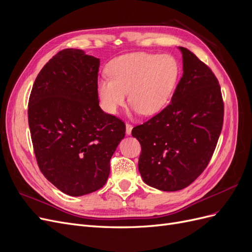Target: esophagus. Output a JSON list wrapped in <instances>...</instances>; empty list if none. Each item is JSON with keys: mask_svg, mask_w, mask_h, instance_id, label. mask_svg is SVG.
I'll list each match as a JSON object with an SVG mask.
<instances>
[{"mask_svg": "<svg viewBox=\"0 0 252 252\" xmlns=\"http://www.w3.org/2000/svg\"><path fill=\"white\" fill-rule=\"evenodd\" d=\"M132 131V125L130 124H126V134L127 135H130Z\"/></svg>", "mask_w": 252, "mask_h": 252, "instance_id": "34e87169", "label": "esophagus"}]
</instances>
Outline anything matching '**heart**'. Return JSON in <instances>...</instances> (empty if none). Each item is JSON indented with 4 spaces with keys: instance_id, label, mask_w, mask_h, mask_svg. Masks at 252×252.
Instances as JSON below:
<instances>
[{
    "instance_id": "heart-1",
    "label": "heart",
    "mask_w": 252,
    "mask_h": 252,
    "mask_svg": "<svg viewBox=\"0 0 252 252\" xmlns=\"http://www.w3.org/2000/svg\"><path fill=\"white\" fill-rule=\"evenodd\" d=\"M109 78L100 79L96 91L103 108L117 113L126 102L134 113L154 116L169 102L180 74L178 61L169 55L133 52L112 60Z\"/></svg>"
}]
</instances>
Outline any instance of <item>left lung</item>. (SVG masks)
<instances>
[{
	"mask_svg": "<svg viewBox=\"0 0 252 252\" xmlns=\"http://www.w3.org/2000/svg\"><path fill=\"white\" fill-rule=\"evenodd\" d=\"M178 48L183 75L170 104L131 132L142 147L139 171L143 181L163 191L185 188L204 171L224 117L216 75L191 51Z\"/></svg>",
	"mask_w": 252,
	"mask_h": 252,
	"instance_id": "1",
	"label": "left lung"
}]
</instances>
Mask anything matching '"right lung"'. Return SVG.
Segmentation results:
<instances>
[{"label": "right lung", "instance_id": "add662e5", "mask_svg": "<svg viewBox=\"0 0 252 252\" xmlns=\"http://www.w3.org/2000/svg\"><path fill=\"white\" fill-rule=\"evenodd\" d=\"M100 59L64 49L45 65L28 103V123L40 170L61 191L81 196L102 188L125 124L98 105Z\"/></svg>", "mask_w": 252, "mask_h": 252}]
</instances>
